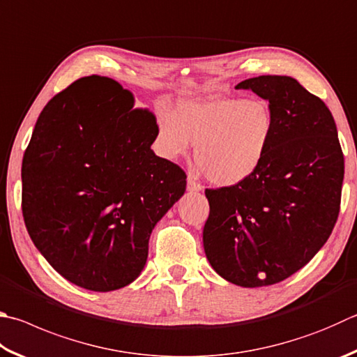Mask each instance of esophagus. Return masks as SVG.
Instances as JSON below:
<instances>
[{
	"label": "esophagus",
	"mask_w": 357,
	"mask_h": 357,
	"mask_svg": "<svg viewBox=\"0 0 357 357\" xmlns=\"http://www.w3.org/2000/svg\"><path fill=\"white\" fill-rule=\"evenodd\" d=\"M187 189H189L190 192H199V190H203V185H201L198 181L193 179V176L190 174L189 179H187Z\"/></svg>",
	"instance_id": "obj_1"
}]
</instances>
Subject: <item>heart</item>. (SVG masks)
<instances>
[{"instance_id": "heart-1", "label": "heart", "mask_w": 357, "mask_h": 357, "mask_svg": "<svg viewBox=\"0 0 357 357\" xmlns=\"http://www.w3.org/2000/svg\"><path fill=\"white\" fill-rule=\"evenodd\" d=\"M275 116L259 98L181 101L174 114H158V144L167 158L195 146V164L217 185H234L251 176L268 151Z\"/></svg>"}]
</instances>
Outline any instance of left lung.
<instances>
[{
    "mask_svg": "<svg viewBox=\"0 0 357 357\" xmlns=\"http://www.w3.org/2000/svg\"><path fill=\"white\" fill-rule=\"evenodd\" d=\"M236 89L270 102L275 132L251 176L206 189L211 211L203 242L207 261L226 281L264 287L303 268L326 243L345 167L331 111L294 77H250Z\"/></svg>",
    "mask_w": 357,
    "mask_h": 357,
    "instance_id": "8db88e82",
    "label": "left lung"
}]
</instances>
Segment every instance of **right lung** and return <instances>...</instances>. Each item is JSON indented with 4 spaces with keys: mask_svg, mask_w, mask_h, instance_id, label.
Wrapping results in <instances>:
<instances>
[{
    "mask_svg": "<svg viewBox=\"0 0 357 357\" xmlns=\"http://www.w3.org/2000/svg\"><path fill=\"white\" fill-rule=\"evenodd\" d=\"M156 137V115L106 76L70 84L38 115L22 211L31 241L67 281L111 291L144 270L153 228L187 185L183 168L153 153Z\"/></svg>",
    "mask_w": 357,
    "mask_h": 357,
    "instance_id": "obj_1",
    "label": "right lung"
}]
</instances>
